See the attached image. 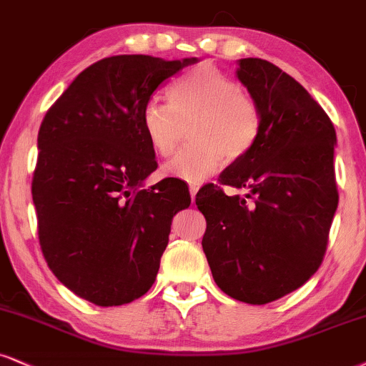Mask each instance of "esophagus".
I'll return each instance as SVG.
<instances>
[{
	"mask_svg": "<svg viewBox=\"0 0 366 366\" xmlns=\"http://www.w3.org/2000/svg\"><path fill=\"white\" fill-rule=\"evenodd\" d=\"M197 193H198V187H197V184H190V195H192V200H193V202H195Z\"/></svg>",
	"mask_w": 366,
	"mask_h": 366,
	"instance_id": "obj_1",
	"label": "esophagus"
}]
</instances>
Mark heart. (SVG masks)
Returning a JSON list of instances; mask_svg holds the SVG:
<instances>
[{
    "label": "heart",
    "mask_w": 366,
    "mask_h": 366,
    "mask_svg": "<svg viewBox=\"0 0 366 366\" xmlns=\"http://www.w3.org/2000/svg\"><path fill=\"white\" fill-rule=\"evenodd\" d=\"M168 100H149L141 112V127L157 154L168 157L179 146L182 124L192 125L193 146L168 162L164 173L200 183L220 169L224 159L237 161L254 147L261 132V112L236 81L212 66H198L176 79Z\"/></svg>",
    "instance_id": "b5f03b06"
}]
</instances>
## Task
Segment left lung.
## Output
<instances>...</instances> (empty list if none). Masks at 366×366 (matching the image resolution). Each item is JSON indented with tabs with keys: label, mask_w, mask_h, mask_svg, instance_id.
I'll return each mask as SVG.
<instances>
[{
	"label": "left lung",
	"mask_w": 366,
	"mask_h": 366,
	"mask_svg": "<svg viewBox=\"0 0 366 366\" xmlns=\"http://www.w3.org/2000/svg\"><path fill=\"white\" fill-rule=\"evenodd\" d=\"M236 76L261 112L254 147L197 193L202 247L232 299L263 305L304 285L322 263L335 212L336 130L321 105L272 62L239 59Z\"/></svg>",
	"instance_id": "8db88e82"
}]
</instances>
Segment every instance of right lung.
I'll return each instance as SVG.
<instances>
[{"label":"right lung","mask_w":366,"mask_h":366,"mask_svg":"<svg viewBox=\"0 0 366 366\" xmlns=\"http://www.w3.org/2000/svg\"><path fill=\"white\" fill-rule=\"evenodd\" d=\"M197 61L105 57L44 117L31 182L40 247L59 282L94 305L129 304L152 287L171 220L192 204L182 179L142 188L157 162L141 112L159 84Z\"/></svg>","instance_id":"obj_1"}]
</instances>
